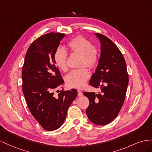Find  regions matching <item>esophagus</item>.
Masks as SVG:
<instances>
[{"mask_svg": "<svg viewBox=\"0 0 152 152\" xmlns=\"http://www.w3.org/2000/svg\"><path fill=\"white\" fill-rule=\"evenodd\" d=\"M77 92H78V96H82V94H83V93H82V92L81 91H80V90H78Z\"/></svg>", "mask_w": 152, "mask_h": 152, "instance_id": "34e87169", "label": "esophagus"}]
</instances>
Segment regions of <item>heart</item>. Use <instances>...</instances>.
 Listing matches in <instances>:
<instances>
[{
    "mask_svg": "<svg viewBox=\"0 0 152 152\" xmlns=\"http://www.w3.org/2000/svg\"><path fill=\"white\" fill-rule=\"evenodd\" d=\"M67 46L72 53L80 54V66L69 72L65 77V82L68 86L73 88L81 89L86 82L89 79L90 73L87 67L93 68L97 65L99 59V51L91 41L84 37L79 35L72 39L67 43ZM54 61L57 67L61 71L67 70V52L61 48H57L53 56Z\"/></svg>",
    "mask_w": 152,
    "mask_h": 152,
    "instance_id": "b5f03b06",
    "label": "heart"
}]
</instances>
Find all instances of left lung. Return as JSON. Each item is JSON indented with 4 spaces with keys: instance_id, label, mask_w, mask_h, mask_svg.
Instances as JSON below:
<instances>
[{
    "instance_id": "8db88e82",
    "label": "left lung",
    "mask_w": 152,
    "mask_h": 152,
    "mask_svg": "<svg viewBox=\"0 0 152 152\" xmlns=\"http://www.w3.org/2000/svg\"><path fill=\"white\" fill-rule=\"evenodd\" d=\"M101 43L98 65L89 84L99 88L102 93L84 92L89 105L86 114L91 122L106 125L115 118L122 107L129 83L126 63L123 54L107 37L95 34Z\"/></svg>"
}]
</instances>
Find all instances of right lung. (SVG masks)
<instances>
[{
    "mask_svg": "<svg viewBox=\"0 0 152 152\" xmlns=\"http://www.w3.org/2000/svg\"><path fill=\"white\" fill-rule=\"evenodd\" d=\"M65 36L51 32L37 39L28 49L23 66L22 90L26 104L36 121L49 131L61 127L77 96L75 89L54 96L53 90L64 80L53 56Z\"/></svg>",
    "mask_w": 152,
    "mask_h": 152,
    "instance_id": "1",
    "label": "right lung"
}]
</instances>
